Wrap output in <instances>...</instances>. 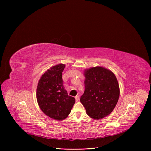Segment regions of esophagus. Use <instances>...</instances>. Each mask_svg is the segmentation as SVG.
Masks as SVG:
<instances>
[{"label": "esophagus", "mask_w": 151, "mask_h": 151, "mask_svg": "<svg viewBox=\"0 0 151 151\" xmlns=\"http://www.w3.org/2000/svg\"><path fill=\"white\" fill-rule=\"evenodd\" d=\"M75 100H76V101H78L79 100V96H76L75 97Z\"/></svg>", "instance_id": "obj_1"}]
</instances>
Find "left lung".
Wrapping results in <instances>:
<instances>
[{"instance_id": "left-lung-1", "label": "left lung", "mask_w": 151, "mask_h": 151, "mask_svg": "<svg viewBox=\"0 0 151 151\" xmlns=\"http://www.w3.org/2000/svg\"><path fill=\"white\" fill-rule=\"evenodd\" d=\"M85 91L80 101L88 116L100 119L114 109L119 97V84L115 75L102 67L85 71Z\"/></svg>"}]
</instances>
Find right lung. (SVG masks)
<instances>
[{
	"label": "right lung",
	"mask_w": 151,
	"mask_h": 151,
	"mask_svg": "<svg viewBox=\"0 0 151 151\" xmlns=\"http://www.w3.org/2000/svg\"><path fill=\"white\" fill-rule=\"evenodd\" d=\"M64 68V64H59L48 69L39 81L36 90L40 109L57 120L65 119L75 103V98L69 96L64 88L62 72Z\"/></svg>",
	"instance_id": "obj_1"
}]
</instances>
